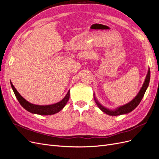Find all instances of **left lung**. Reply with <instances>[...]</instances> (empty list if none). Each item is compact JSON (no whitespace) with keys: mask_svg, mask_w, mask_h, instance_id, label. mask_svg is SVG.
<instances>
[{"mask_svg":"<svg viewBox=\"0 0 159 159\" xmlns=\"http://www.w3.org/2000/svg\"><path fill=\"white\" fill-rule=\"evenodd\" d=\"M150 77H151V72H150V69L148 68V72L146 76V78L145 79V82L143 83L141 89H140L139 92L138 93L137 96L135 97V98L133 99L131 101H130L129 103H127L125 105L121 106L120 107H117V108L114 110H110L107 107H104V106H102L100 102L98 101V100L96 99L95 94L94 93V98L96 102V104L97 106H98L99 108L106 114L109 115V116H120V115H123V114H126L129 113V112L132 111L134 110L135 107L139 104L141 102L142 98H143V96H144L146 90L148 88V84H149V81H150Z\"/></svg>","mask_w":159,"mask_h":159,"instance_id":"8db88e82","label":"left lung"}]
</instances>
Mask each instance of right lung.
Here are the masks:
<instances>
[{
  "label": "right lung",
  "mask_w": 159,
  "mask_h": 159,
  "mask_svg": "<svg viewBox=\"0 0 159 159\" xmlns=\"http://www.w3.org/2000/svg\"><path fill=\"white\" fill-rule=\"evenodd\" d=\"M11 84L12 86V89L14 91V93L16 96L17 100H18L19 103L21 104V106L24 107L25 110H26L30 113H32L34 114H38L42 116H48V115H53L56 113H58L62 110L66 104L69 99L70 96V90L68 91L67 94L64 98L61 100L60 102H57L53 104L50 105H36L30 103L28 101L24 99L23 97L19 94L17 90L15 89V87L12 84V82L11 81Z\"/></svg>",
  "instance_id": "right-lung-1"
}]
</instances>
